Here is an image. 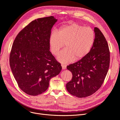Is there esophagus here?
<instances>
[{
	"label": "esophagus",
	"mask_w": 120,
	"mask_h": 120,
	"mask_svg": "<svg viewBox=\"0 0 120 120\" xmlns=\"http://www.w3.org/2000/svg\"><path fill=\"white\" fill-rule=\"evenodd\" d=\"M62 68H63V69H65L66 68H67V65L64 64H62Z\"/></svg>",
	"instance_id": "obj_1"
}]
</instances>
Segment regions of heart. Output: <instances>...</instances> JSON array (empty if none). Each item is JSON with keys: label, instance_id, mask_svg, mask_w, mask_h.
Listing matches in <instances>:
<instances>
[{"label": "heart", "instance_id": "b5f03b06", "mask_svg": "<svg viewBox=\"0 0 120 120\" xmlns=\"http://www.w3.org/2000/svg\"><path fill=\"white\" fill-rule=\"evenodd\" d=\"M95 34L89 27L77 23L62 26L57 32L53 33L49 39L52 52L59 55L65 44L66 49L59 56L58 60L63 63H69L80 60L87 55L93 45Z\"/></svg>", "mask_w": 120, "mask_h": 120}]
</instances>
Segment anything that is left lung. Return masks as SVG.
<instances>
[{"mask_svg":"<svg viewBox=\"0 0 120 120\" xmlns=\"http://www.w3.org/2000/svg\"><path fill=\"white\" fill-rule=\"evenodd\" d=\"M94 42L88 54L67 66L72 78L66 88L70 94L78 98L88 97L96 92L104 82L109 68L108 43L98 28H94Z\"/></svg>","mask_w":120,"mask_h":120,"instance_id":"1","label":"left lung"}]
</instances>
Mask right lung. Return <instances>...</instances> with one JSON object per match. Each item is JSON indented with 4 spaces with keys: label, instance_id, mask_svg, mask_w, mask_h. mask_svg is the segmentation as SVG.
Segmentation results:
<instances>
[{
    "label": "right lung",
    "instance_id": "add662e5",
    "mask_svg": "<svg viewBox=\"0 0 120 120\" xmlns=\"http://www.w3.org/2000/svg\"><path fill=\"white\" fill-rule=\"evenodd\" d=\"M53 16L32 21L14 41L9 63L16 81L23 92L36 96L47 90L50 79L60 73V63L49 51Z\"/></svg>",
    "mask_w": 120,
    "mask_h": 120
}]
</instances>
